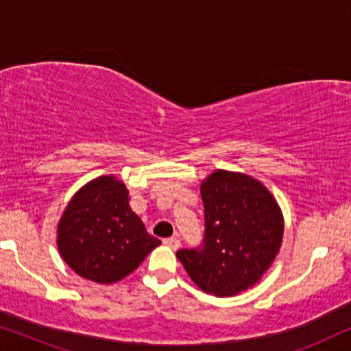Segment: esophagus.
Here are the masks:
<instances>
[{
  "label": "esophagus",
  "mask_w": 351,
  "mask_h": 351,
  "mask_svg": "<svg viewBox=\"0 0 351 351\" xmlns=\"http://www.w3.org/2000/svg\"><path fill=\"white\" fill-rule=\"evenodd\" d=\"M162 243L166 244V246H169L171 249H177L180 246V239L176 238V237H171V238H165L162 239Z\"/></svg>",
  "instance_id": "obj_1"
}]
</instances>
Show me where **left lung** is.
<instances>
[{"label": "left lung", "mask_w": 351, "mask_h": 351, "mask_svg": "<svg viewBox=\"0 0 351 351\" xmlns=\"http://www.w3.org/2000/svg\"><path fill=\"white\" fill-rule=\"evenodd\" d=\"M204 238L196 249H180L182 262L199 289L217 297L256 285L280 252L285 220L261 182L241 172L217 169L201 184Z\"/></svg>", "instance_id": "left-lung-1"}]
</instances>
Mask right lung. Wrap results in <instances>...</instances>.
Wrapping results in <instances>:
<instances>
[{
    "label": "right lung",
    "instance_id": "obj_1",
    "mask_svg": "<svg viewBox=\"0 0 351 351\" xmlns=\"http://www.w3.org/2000/svg\"><path fill=\"white\" fill-rule=\"evenodd\" d=\"M160 244L131 209L126 185L114 176L97 177L76 191L57 227L66 265L99 285L123 280Z\"/></svg>",
    "mask_w": 351,
    "mask_h": 351
}]
</instances>
